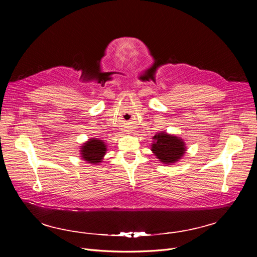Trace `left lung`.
<instances>
[{"instance_id": "obj_1", "label": "left lung", "mask_w": 257, "mask_h": 257, "mask_svg": "<svg viewBox=\"0 0 257 257\" xmlns=\"http://www.w3.org/2000/svg\"><path fill=\"white\" fill-rule=\"evenodd\" d=\"M155 139L152 144V151L162 163L170 164L181 159L185 152V147L182 139L165 133H160L153 137Z\"/></svg>"}]
</instances>
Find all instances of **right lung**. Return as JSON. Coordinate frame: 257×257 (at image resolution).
<instances>
[{
    "instance_id": "right-lung-1",
    "label": "right lung",
    "mask_w": 257,
    "mask_h": 257,
    "mask_svg": "<svg viewBox=\"0 0 257 257\" xmlns=\"http://www.w3.org/2000/svg\"><path fill=\"white\" fill-rule=\"evenodd\" d=\"M106 153V145L96 138H91L81 148L82 159L91 164H97L102 162Z\"/></svg>"
}]
</instances>
